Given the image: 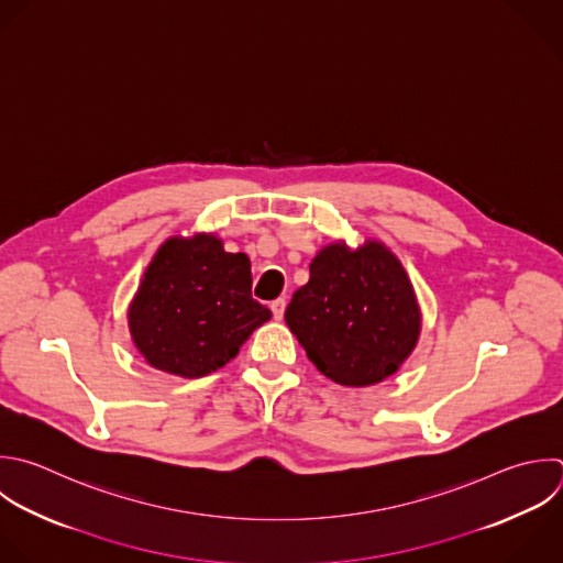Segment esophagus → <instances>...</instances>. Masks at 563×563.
I'll return each mask as SVG.
<instances>
[{
  "instance_id": "1",
  "label": "esophagus",
  "mask_w": 563,
  "mask_h": 563,
  "mask_svg": "<svg viewBox=\"0 0 563 563\" xmlns=\"http://www.w3.org/2000/svg\"><path fill=\"white\" fill-rule=\"evenodd\" d=\"M271 310H273V317H275L277 321H282V319H284V310H286V299H275V301L271 303Z\"/></svg>"
}]
</instances>
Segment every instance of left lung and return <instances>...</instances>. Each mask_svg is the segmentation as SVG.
Here are the masks:
<instances>
[{
	"instance_id": "1",
	"label": "left lung",
	"mask_w": 563,
	"mask_h": 563,
	"mask_svg": "<svg viewBox=\"0 0 563 563\" xmlns=\"http://www.w3.org/2000/svg\"><path fill=\"white\" fill-rule=\"evenodd\" d=\"M308 358L345 387L389 378L413 352L422 312L400 260L380 240L325 244L284 314Z\"/></svg>"
}]
</instances>
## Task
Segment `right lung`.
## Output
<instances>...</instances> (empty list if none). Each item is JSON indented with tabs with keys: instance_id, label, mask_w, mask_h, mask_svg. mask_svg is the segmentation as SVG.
I'll return each mask as SVG.
<instances>
[{
	"instance_id": "1",
	"label": "right lung",
	"mask_w": 563,
	"mask_h": 563,
	"mask_svg": "<svg viewBox=\"0 0 563 563\" xmlns=\"http://www.w3.org/2000/svg\"><path fill=\"white\" fill-rule=\"evenodd\" d=\"M251 262L227 253L216 233L174 235L161 244L128 310L145 361L180 378H200L238 356L271 319L251 297Z\"/></svg>"
}]
</instances>
